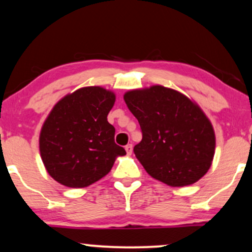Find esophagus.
Segmentation results:
<instances>
[{"instance_id":"34e87169","label":"esophagus","mask_w":252,"mask_h":252,"mask_svg":"<svg viewBox=\"0 0 252 252\" xmlns=\"http://www.w3.org/2000/svg\"><path fill=\"white\" fill-rule=\"evenodd\" d=\"M126 154H128V155H131V153H132V144L126 145Z\"/></svg>"}]
</instances>
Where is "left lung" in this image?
Listing matches in <instances>:
<instances>
[{
  "instance_id": "8db88e82",
  "label": "left lung",
  "mask_w": 252,
  "mask_h": 252,
  "mask_svg": "<svg viewBox=\"0 0 252 252\" xmlns=\"http://www.w3.org/2000/svg\"><path fill=\"white\" fill-rule=\"evenodd\" d=\"M123 98L143 134L135 156L151 177L170 187H187L207 174L216 136L195 101L158 84L129 90Z\"/></svg>"
}]
</instances>
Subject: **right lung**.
<instances>
[{"label": "right lung", "mask_w": 252, "mask_h": 252, "mask_svg": "<svg viewBox=\"0 0 252 252\" xmlns=\"http://www.w3.org/2000/svg\"><path fill=\"white\" fill-rule=\"evenodd\" d=\"M116 95L83 87L54 105L39 132V154L51 177L68 188H86L109 174L126 150L115 143L108 122Z\"/></svg>", "instance_id": "add662e5"}]
</instances>
